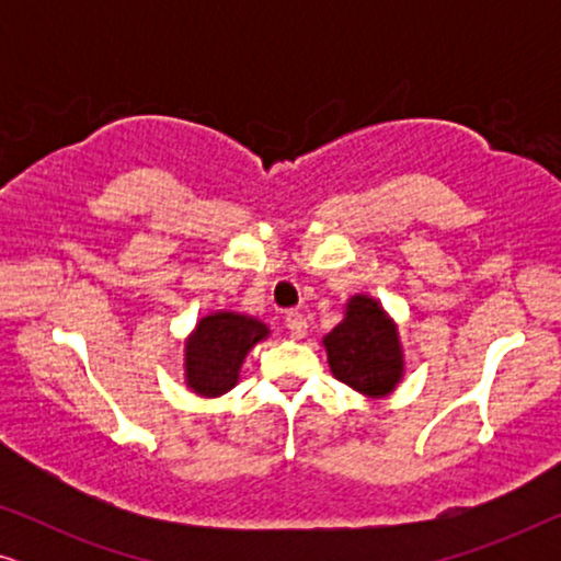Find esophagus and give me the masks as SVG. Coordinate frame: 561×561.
I'll use <instances>...</instances> for the list:
<instances>
[{
    "label": "esophagus",
    "instance_id": "obj_1",
    "mask_svg": "<svg viewBox=\"0 0 561 561\" xmlns=\"http://www.w3.org/2000/svg\"><path fill=\"white\" fill-rule=\"evenodd\" d=\"M286 327H288V332H290V336H296V340H301V336L306 334V317L301 311H296V309H290V311H286Z\"/></svg>",
    "mask_w": 561,
    "mask_h": 561
}]
</instances>
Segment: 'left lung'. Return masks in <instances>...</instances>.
Returning <instances> with one entry per match:
<instances>
[{"label": "left lung", "mask_w": 561, "mask_h": 561, "mask_svg": "<svg viewBox=\"0 0 561 561\" xmlns=\"http://www.w3.org/2000/svg\"><path fill=\"white\" fill-rule=\"evenodd\" d=\"M324 347L334 378L365 396L390 393L403 373L396 324L367 296L352 298L347 317L324 336Z\"/></svg>", "instance_id": "obj_1"}]
</instances>
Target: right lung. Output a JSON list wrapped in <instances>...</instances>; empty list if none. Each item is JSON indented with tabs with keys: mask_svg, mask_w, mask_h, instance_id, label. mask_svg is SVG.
Here are the masks:
<instances>
[{
	"mask_svg": "<svg viewBox=\"0 0 561 561\" xmlns=\"http://www.w3.org/2000/svg\"><path fill=\"white\" fill-rule=\"evenodd\" d=\"M267 336V327L240 313H211L198 321L186 344V380L202 396H221L237 382L248 352Z\"/></svg>",
	"mask_w": 561,
	"mask_h": 561,
	"instance_id": "right-lung-1",
	"label": "right lung"
}]
</instances>
